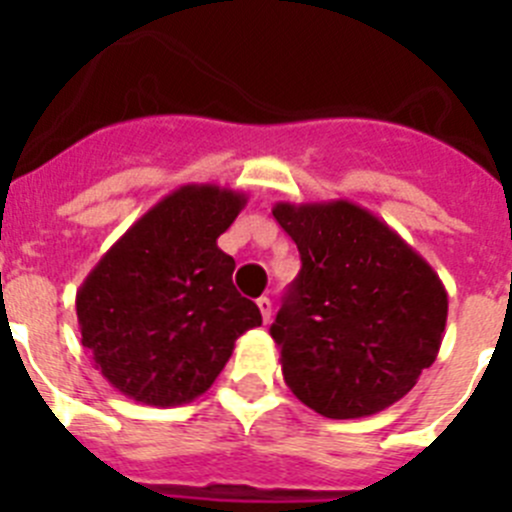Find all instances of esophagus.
<instances>
[{
    "mask_svg": "<svg viewBox=\"0 0 512 512\" xmlns=\"http://www.w3.org/2000/svg\"><path fill=\"white\" fill-rule=\"evenodd\" d=\"M256 307H259L264 323H269V318H271V300H269V297H259V300H256Z\"/></svg>",
    "mask_w": 512,
    "mask_h": 512,
    "instance_id": "obj_1",
    "label": "esophagus"
}]
</instances>
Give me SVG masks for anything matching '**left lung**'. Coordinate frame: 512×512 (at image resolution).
I'll return each mask as SVG.
<instances>
[{"label":"left lung","mask_w":512,"mask_h":512,"mask_svg":"<svg viewBox=\"0 0 512 512\" xmlns=\"http://www.w3.org/2000/svg\"><path fill=\"white\" fill-rule=\"evenodd\" d=\"M302 269L271 325L284 382L333 420L390 408L436 361L449 295L390 225L348 200L277 202Z\"/></svg>","instance_id":"obj_1"}]
</instances>
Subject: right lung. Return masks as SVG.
Wrapping results in <instances>:
<instances>
[{
  "instance_id": "1",
  "label": "right lung",
  "mask_w": 512,
  "mask_h": 512,
  "mask_svg": "<svg viewBox=\"0 0 512 512\" xmlns=\"http://www.w3.org/2000/svg\"><path fill=\"white\" fill-rule=\"evenodd\" d=\"M248 197L184 184L138 217L76 292L81 343L125 397L156 408L212 387L235 341L261 325L256 302L233 284L235 261L217 248Z\"/></svg>"
}]
</instances>
